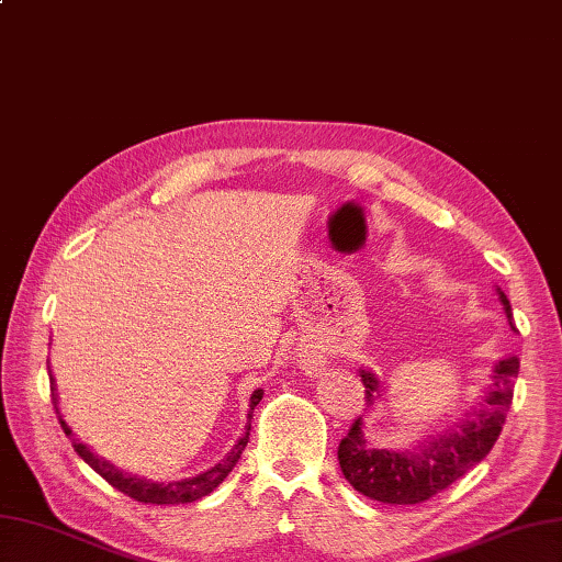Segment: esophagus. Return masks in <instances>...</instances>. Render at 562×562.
<instances>
[{"instance_id":"obj_1","label":"esophagus","mask_w":562,"mask_h":562,"mask_svg":"<svg viewBox=\"0 0 562 562\" xmlns=\"http://www.w3.org/2000/svg\"><path fill=\"white\" fill-rule=\"evenodd\" d=\"M318 367H321V359H318V355H313V351H308L306 359H304V369L313 371V369H318Z\"/></svg>"}]
</instances>
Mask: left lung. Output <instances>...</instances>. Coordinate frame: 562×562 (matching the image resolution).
Listing matches in <instances>:
<instances>
[{"mask_svg":"<svg viewBox=\"0 0 562 562\" xmlns=\"http://www.w3.org/2000/svg\"><path fill=\"white\" fill-rule=\"evenodd\" d=\"M507 323L515 330L513 308L507 296L498 290ZM519 373V359L507 357L493 367L491 383L484 390L479 409L467 412L460 426L442 430L436 438L424 440L412 450H378L363 438V419H355L349 434L340 440L337 460L345 479L359 493L371 501L390 505H416L436 493L446 491L454 481L462 479L469 469L479 464L498 440L505 416L510 412L515 378ZM367 407L381 400V378L369 369H359Z\"/></svg>","mask_w":562,"mask_h":562,"instance_id":"1","label":"left lung"}]
</instances>
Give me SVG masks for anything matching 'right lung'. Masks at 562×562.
Instances as JSON below:
<instances>
[{
  "mask_svg": "<svg viewBox=\"0 0 562 562\" xmlns=\"http://www.w3.org/2000/svg\"><path fill=\"white\" fill-rule=\"evenodd\" d=\"M49 390H52V404H55V409L59 414V407H57V395H55V378H49ZM260 397H263V390H254L251 395V412H249V422H246L244 426V434L241 438L237 440V446L232 448V452H227V458L217 462L215 467L207 469V472L199 474V476H191V479H181V481H172V484H158V481H150V479H140V476H134V474H124L122 469H116L112 462H108L104 458H98L95 452H90V448L86 446V442H76L74 440V450L81 454V460L88 462L90 467L95 469V472L108 481V484H112L116 491H122L124 495H128V498H134L138 503H153V505H179V503H193L203 498V495L213 493L222 481L227 479V474L234 469V464L239 462L241 452L246 448V442H249V436H251V416H254V407L260 402ZM59 422H61V428L67 430V434H71V428L67 426V422L61 419L59 414Z\"/></svg>",
  "mask_w": 562,
  "mask_h": 562,
  "instance_id": "1",
  "label": "right lung"
}]
</instances>
